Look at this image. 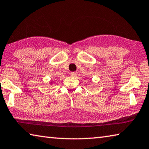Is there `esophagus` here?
Returning a JSON list of instances; mask_svg holds the SVG:
<instances>
[{
    "instance_id": "esophagus-1",
    "label": "esophagus",
    "mask_w": 149,
    "mask_h": 149,
    "mask_svg": "<svg viewBox=\"0 0 149 149\" xmlns=\"http://www.w3.org/2000/svg\"><path fill=\"white\" fill-rule=\"evenodd\" d=\"M77 72H71L70 73V75L72 77H75L77 75Z\"/></svg>"
}]
</instances>
